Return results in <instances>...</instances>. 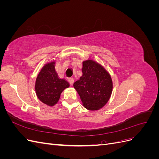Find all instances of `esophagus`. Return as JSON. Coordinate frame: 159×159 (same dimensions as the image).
I'll list each match as a JSON object with an SVG mask.
<instances>
[{
	"mask_svg": "<svg viewBox=\"0 0 159 159\" xmlns=\"http://www.w3.org/2000/svg\"><path fill=\"white\" fill-rule=\"evenodd\" d=\"M69 83H70V84L71 85H73V84H74V78H69Z\"/></svg>",
	"mask_w": 159,
	"mask_h": 159,
	"instance_id": "1",
	"label": "esophagus"
}]
</instances>
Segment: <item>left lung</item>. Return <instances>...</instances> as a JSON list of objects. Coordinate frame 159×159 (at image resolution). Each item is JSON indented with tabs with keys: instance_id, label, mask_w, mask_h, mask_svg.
I'll list each match as a JSON object with an SVG mask.
<instances>
[{
	"instance_id": "obj_1",
	"label": "left lung",
	"mask_w": 159,
	"mask_h": 159,
	"mask_svg": "<svg viewBox=\"0 0 159 159\" xmlns=\"http://www.w3.org/2000/svg\"><path fill=\"white\" fill-rule=\"evenodd\" d=\"M83 75L74 84L84 107L95 111L107 103L112 93L111 76L103 67L91 60L83 62Z\"/></svg>"
}]
</instances>
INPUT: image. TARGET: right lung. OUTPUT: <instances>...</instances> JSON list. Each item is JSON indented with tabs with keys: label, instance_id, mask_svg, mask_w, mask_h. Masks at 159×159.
I'll return each instance as SVG.
<instances>
[{
	"label": "right lung",
	"instance_id": "add662e5",
	"mask_svg": "<svg viewBox=\"0 0 159 159\" xmlns=\"http://www.w3.org/2000/svg\"><path fill=\"white\" fill-rule=\"evenodd\" d=\"M55 61L46 64L38 74L35 85L36 93L42 103L53 106L58 102L60 94L70 86L64 79H60L55 70Z\"/></svg>",
	"mask_w": 159,
	"mask_h": 159
}]
</instances>
